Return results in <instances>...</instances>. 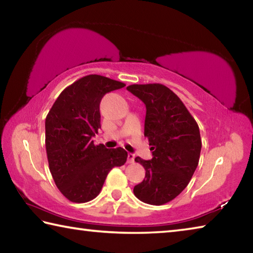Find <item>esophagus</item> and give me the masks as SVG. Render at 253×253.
<instances>
[{
	"label": "esophagus",
	"instance_id": "1",
	"mask_svg": "<svg viewBox=\"0 0 253 253\" xmlns=\"http://www.w3.org/2000/svg\"><path fill=\"white\" fill-rule=\"evenodd\" d=\"M134 161H135V155H134V154L128 153V155H127V162L129 163V164H132V163H134Z\"/></svg>",
	"mask_w": 253,
	"mask_h": 253
}]
</instances>
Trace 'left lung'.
Here are the masks:
<instances>
[{
    "label": "left lung",
    "instance_id": "8db88e82",
    "mask_svg": "<svg viewBox=\"0 0 253 253\" xmlns=\"http://www.w3.org/2000/svg\"><path fill=\"white\" fill-rule=\"evenodd\" d=\"M127 90L146 106L144 135L153 151L152 160L135 158L146 173L134 194L144 203L165 204L187 186L198 168L202 147L198 123L164 84H130Z\"/></svg>",
    "mask_w": 253,
    "mask_h": 253
}]
</instances>
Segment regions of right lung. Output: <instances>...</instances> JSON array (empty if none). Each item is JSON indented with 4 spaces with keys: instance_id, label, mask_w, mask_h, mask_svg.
Wrapping results in <instances>:
<instances>
[{
    "instance_id": "1",
    "label": "right lung",
    "mask_w": 253,
    "mask_h": 253,
    "mask_svg": "<svg viewBox=\"0 0 253 253\" xmlns=\"http://www.w3.org/2000/svg\"><path fill=\"white\" fill-rule=\"evenodd\" d=\"M123 87L125 84L104 76H84L60 93L46 115L49 169L55 185L71 202L95 199L110 169L127 161L124 148L108 149L91 139L100 128L101 98Z\"/></svg>"
}]
</instances>
